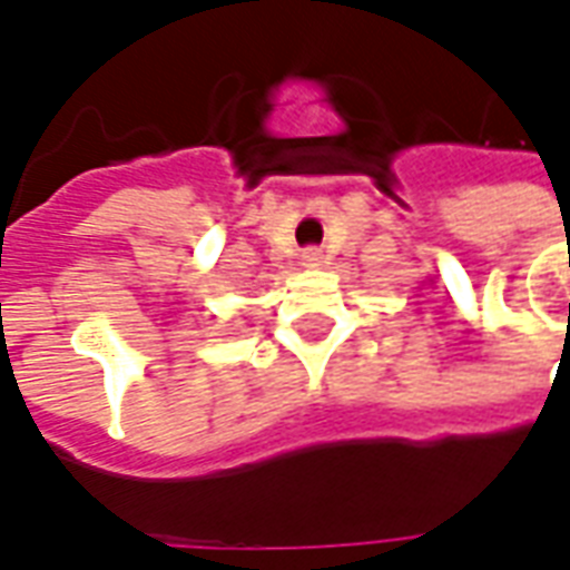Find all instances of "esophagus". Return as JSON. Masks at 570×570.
Listing matches in <instances>:
<instances>
[{
	"mask_svg": "<svg viewBox=\"0 0 570 570\" xmlns=\"http://www.w3.org/2000/svg\"><path fill=\"white\" fill-rule=\"evenodd\" d=\"M321 262H323V253L317 247L302 249V265H311V268H314V265H321Z\"/></svg>",
	"mask_w": 570,
	"mask_h": 570,
	"instance_id": "obj_1",
	"label": "esophagus"
}]
</instances>
